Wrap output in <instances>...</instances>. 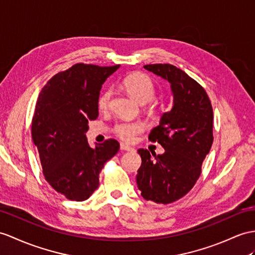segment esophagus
Returning a JSON list of instances; mask_svg holds the SVG:
<instances>
[{
  "mask_svg": "<svg viewBox=\"0 0 255 255\" xmlns=\"http://www.w3.org/2000/svg\"><path fill=\"white\" fill-rule=\"evenodd\" d=\"M120 148H121V150H127V151H133V150H135V149H134L133 147L128 146V145H127V144H124V142H121V144H120Z\"/></svg>",
  "mask_w": 255,
  "mask_h": 255,
  "instance_id": "34e87169",
  "label": "esophagus"
}]
</instances>
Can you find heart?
<instances>
[{"instance_id":"1","label":"heart","mask_w":255,"mask_h":255,"mask_svg":"<svg viewBox=\"0 0 255 255\" xmlns=\"http://www.w3.org/2000/svg\"><path fill=\"white\" fill-rule=\"evenodd\" d=\"M121 86L129 96L141 105L150 103L156 95V88L152 80L147 74L141 72H134L123 78ZM110 99L111 92L109 90L103 91L97 99L98 109L101 111L108 110ZM144 131L145 124L140 121H119L113 128L115 135L128 142L133 141L136 136Z\"/></svg>"}]
</instances>
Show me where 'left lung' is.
<instances>
[{
	"instance_id": "8db88e82",
	"label": "left lung",
	"mask_w": 255,
	"mask_h": 255,
	"mask_svg": "<svg viewBox=\"0 0 255 255\" xmlns=\"http://www.w3.org/2000/svg\"><path fill=\"white\" fill-rule=\"evenodd\" d=\"M144 68L169 81L174 101L148 136L165 151L151 158L147 149H139L136 183L145 200L167 204L188 194L201 174L213 142V109L202 86L179 68L170 64Z\"/></svg>"
}]
</instances>
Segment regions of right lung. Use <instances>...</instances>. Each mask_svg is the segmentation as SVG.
I'll list each match as a JSON object with an SVG mask.
<instances>
[{
  "mask_svg": "<svg viewBox=\"0 0 255 255\" xmlns=\"http://www.w3.org/2000/svg\"><path fill=\"white\" fill-rule=\"evenodd\" d=\"M120 65L101 67L79 63L56 73L42 89L31 134L46 182L67 199H89L99 185L104 164L120 148L109 138L91 148L85 132L98 117L103 83Z\"/></svg>",
  "mask_w": 255,
  "mask_h": 255,
  "instance_id": "obj_1",
  "label": "right lung"
}]
</instances>
